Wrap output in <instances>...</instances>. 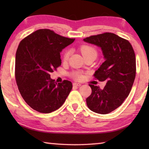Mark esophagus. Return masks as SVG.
Instances as JSON below:
<instances>
[{
  "label": "esophagus",
  "mask_w": 149,
  "mask_h": 149,
  "mask_svg": "<svg viewBox=\"0 0 149 149\" xmlns=\"http://www.w3.org/2000/svg\"><path fill=\"white\" fill-rule=\"evenodd\" d=\"M73 86H74V87H79V86H81V84H79V83H74V84H73Z\"/></svg>",
  "instance_id": "1"
}]
</instances>
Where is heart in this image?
Segmentation results:
<instances>
[{
  "mask_svg": "<svg viewBox=\"0 0 149 149\" xmlns=\"http://www.w3.org/2000/svg\"><path fill=\"white\" fill-rule=\"evenodd\" d=\"M81 52L84 57H86L87 56H90V55H95L97 56V52L94 47L87 46V45H84L82 46L80 49ZM70 55V50H66L64 52V55H63V60L64 61H67L68 59L69 58V56ZM71 76L74 77L75 79H80L81 78V74L79 72H74L71 74Z\"/></svg>",
  "mask_w": 149,
  "mask_h": 149,
  "instance_id": "b5f03b06",
  "label": "heart"
}]
</instances>
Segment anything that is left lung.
<instances>
[{"instance_id":"left-lung-1","label":"left lung","mask_w":149,"mask_h":149,"mask_svg":"<svg viewBox=\"0 0 149 149\" xmlns=\"http://www.w3.org/2000/svg\"><path fill=\"white\" fill-rule=\"evenodd\" d=\"M84 41L101 49L104 62L94 76L107 83L103 89L89 85L92 93L87 105L93 112L107 114L119 107L131 91L136 74L134 50L129 41L112 33L93 35Z\"/></svg>"}]
</instances>
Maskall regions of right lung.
<instances>
[{
    "mask_svg": "<svg viewBox=\"0 0 149 149\" xmlns=\"http://www.w3.org/2000/svg\"><path fill=\"white\" fill-rule=\"evenodd\" d=\"M75 41L50 29L37 30L20 42L16 54L15 76L19 91L33 109L50 113L64 104L71 81L58 83L50 73L61 65L60 52Z\"/></svg>",
    "mask_w": 149,
    "mask_h": 149,
    "instance_id": "1",
    "label": "right lung"
}]
</instances>
